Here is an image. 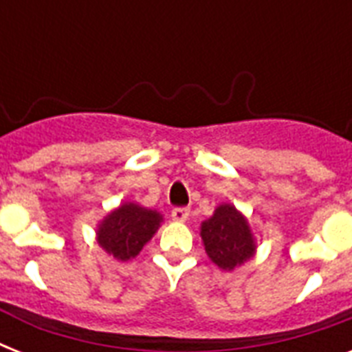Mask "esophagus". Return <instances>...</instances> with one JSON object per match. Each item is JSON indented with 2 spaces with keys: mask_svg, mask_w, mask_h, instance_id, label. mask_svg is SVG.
<instances>
[{
  "mask_svg": "<svg viewBox=\"0 0 352 352\" xmlns=\"http://www.w3.org/2000/svg\"><path fill=\"white\" fill-rule=\"evenodd\" d=\"M190 217V210L188 208H173L171 210V219L177 223H184Z\"/></svg>",
  "mask_w": 352,
  "mask_h": 352,
  "instance_id": "obj_1",
  "label": "esophagus"
}]
</instances>
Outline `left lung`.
Here are the masks:
<instances>
[{
    "label": "left lung",
    "instance_id": "obj_1",
    "mask_svg": "<svg viewBox=\"0 0 352 352\" xmlns=\"http://www.w3.org/2000/svg\"><path fill=\"white\" fill-rule=\"evenodd\" d=\"M204 250L223 270H234L256 254V241L248 221L234 204H219L201 225Z\"/></svg>",
    "mask_w": 352,
    "mask_h": 352
}]
</instances>
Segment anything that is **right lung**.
<instances>
[{"label":"right lung","mask_w":352,"mask_h":352,"mask_svg":"<svg viewBox=\"0 0 352 352\" xmlns=\"http://www.w3.org/2000/svg\"><path fill=\"white\" fill-rule=\"evenodd\" d=\"M160 223L162 215L157 210L124 203L100 221L96 241L109 256L118 261H129L137 257L144 245L153 237Z\"/></svg>","instance_id":"obj_1"}]
</instances>
